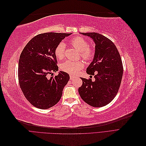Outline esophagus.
Instances as JSON below:
<instances>
[{
	"label": "esophagus",
	"mask_w": 146,
	"mask_h": 146,
	"mask_svg": "<svg viewBox=\"0 0 146 146\" xmlns=\"http://www.w3.org/2000/svg\"><path fill=\"white\" fill-rule=\"evenodd\" d=\"M74 78H75V76H73V75H71V74L70 75V80H73V79H74Z\"/></svg>",
	"instance_id": "1"
}]
</instances>
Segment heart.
<instances>
[{"label":"heart","instance_id":"b5f03b06","mask_svg":"<svg viewBox=\"0 0 146 146\" xmlns=\"http://www.w3.org/2000/svg\"><path fill=\"white\" fill-rule=\"evenodd\" d=\"M70 44L73 47L80 52V56L85 60H91L94 55V52L92 48L88 47L89 44L85 38L81 36H77L70 39ZM65 44L60 42L56 46L55 49V55L56 58L61 60L64 58L65 55ZM83 63L81 61H66L61 64L60 68L64 72L70 74H74L80 71L83 67Z\"/></svg>","mask_w":146,"mask_h":146}]
</instances>
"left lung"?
<instances>
[{
	"label": "left lung",
	"mask_w": 146,
	"mask_h": 146,
	"mask_svg": "<svg viewBox=\"0 0 146 146\" xmlns=\"http://www.w3.org/2000/svg\"><path fill=\"white\" fill-rule=\"evenodd\" d=\"M80 34L95 43L93 60L86 69L88 74L94 76L95 81L81 77L83 83L78 88L79 94L91 107H104L115 98L120 87L123 74L121 56L114 44L104 35L96 32Z\"/></svg>",
	"instance_id": "1"
}]
</instances>
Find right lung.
<instances>
[{
    "label": "right lung",
    "instance_id": "add662e5",
    "mask_svg": "<svg viewBox=\"0 0 146 146\" xmlns=\"http://www.w3.org/2000/svg\"><path fill=\"white\" fill-rule=\"evenodd\" d=\"M72 33L48 32L33 37L25 46L18 65L19 85L25 98L35 107L46 110L58 102L69 75L63 71L48 78L58 70L55 49Z\"/></svg>",
    "mask_w": 146,
    "mask_h": 146
}]
</instances>
